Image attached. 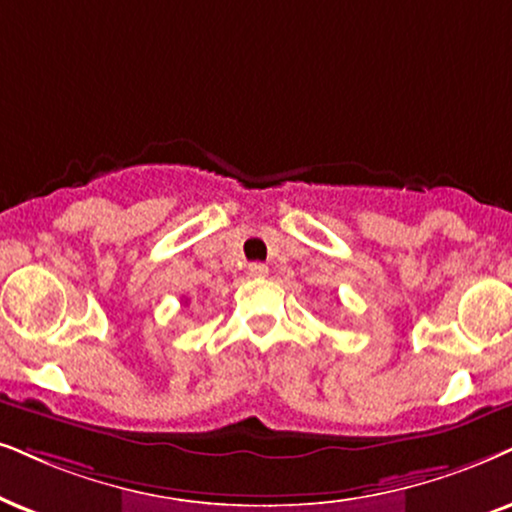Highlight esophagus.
Here are the masks:
<instances>
[{
	"label": "esophagus",
	"instance_id": "1",
	"mask_svg": "<svg viewBox=\"0 0 512 512\" xmlns=\"http://www.w3.org/2000/svg\"><path fill=\"white\" fill-rule=\"evenodd\" d=\"M267 274H269L267 264H262V262H252V264H248V276H252V278H264Z\"/></svg>",
	"mask_w": 512,
	"mask_h": 512
}]
</instances>
